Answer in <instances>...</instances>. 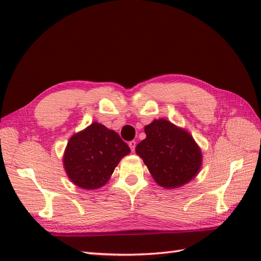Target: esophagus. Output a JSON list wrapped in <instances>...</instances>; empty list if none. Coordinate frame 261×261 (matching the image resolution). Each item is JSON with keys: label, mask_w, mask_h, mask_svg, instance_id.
<instances>
[{"label": "esophagus", "mask_w": 261, "mask_h": 261, "mask_svg": "<svg viewBox=\"0 0 261 261\" xmlns=\"http://www.w3.org/2000/svg\"><path fill=\"white\" fill-rule=\"evenodd\" d=\"M136 145H137V142H136L135 140L129 141V147H130V149H131V151H135V149H136Z\"/></svg>", "instance_id": "1"}]
</instances>
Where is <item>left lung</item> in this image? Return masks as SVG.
Returning a JSON list of instances; mask_svg holds the SVG:
<instances>
[{
    "mask_svg": "<svg viewBox=\"0 0 261 261\" xmlns=\"http://www.w3.org/2000/svg\"><path fill=\"white\" fill-rule=\"evenodd\" d=\"M146 139L136 147L157 184L176 188L195 177L202 153L193 137L169 121L159 119L145 126Z\"/></svg>",
    "mask_w": 261,
    "mask_h": 261,
    "instance_id": "obj_1",
    "label": "left lung"
}]
</instances>
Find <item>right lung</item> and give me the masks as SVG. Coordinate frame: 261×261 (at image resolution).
I'll return each mask as SVG.
<instances>
[{
  "label": "right lung",
  "mask_w": 261,
  "mask_h": 261,
  "mask_svg": "<svg viewBox=\"0 0 261 261\" xmlns=\"http://www.w3.org/2000/svg\"><path fill=\"white\" fill-rule=\"evenodd\" d=\"M130 148L115 131L94 122L70 138L64 166L70 180L84 190L103 186Z\"/></svg>",
  "instance_id": "obj_1"
}]
</instances>
